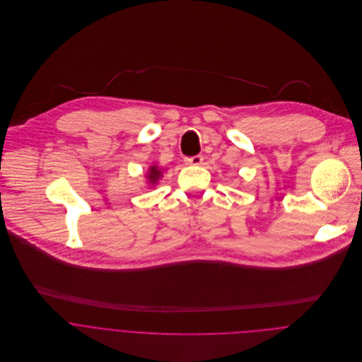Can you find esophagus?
I'll return each instance as SVG.
<instances>
[{"label":"esophagus","instance_id":"34e87169","mask_svg":"<svg viewBox=\"0 0 362 362\" xmlns=\"http://www.w3.org/2000/svg\"><path fill=\"white\" fill-rule=\"evenodd\" d=\"M202 161H204V156L201 155L192 156V157L185 158V163L189 164V165H199V164H202Z\"/></svg>","mask_w":362,"mask_h":362}]
</instances>
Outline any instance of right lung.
Wrapping results in <instances>:
<instances>
[{"mask_svg":"<svg viewBox=\"0 0 362 362\" xmlns=\"http://www.w3.org/2000/svg\"><path fill=\"white\" fill-rule=\"evenodd\" d=\"M163 171H164V168H160L156 163H153V164L149 167L148 173L145 174V178L148 180V184H149L151 188H155L156 185H157V182L161 180Z\"/></svg>","mask_w":362,"mask_h":362,"instance_id":"1","label":"right lung"}]
</instances>
